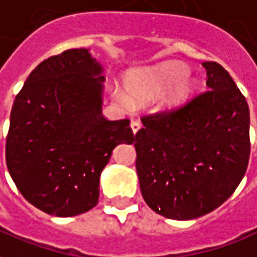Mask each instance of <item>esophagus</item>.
<instances>
[{
    "instance_id": "34e87169",
    "label": "esophagus",
    "mask_w": 257,
    "mask_h": 257,
    "mask_svg": "<svg viewBox=\"0 0 257 257\" xmlns=\"http://www.w3.org/2000/svg\"><path fill=\"white\" fill-rule=\"evenodd\" d=\"M131 128H132V132H134V134H136L139 129L142 128V123H140V121H139V119H132V121H131Z\"/></svg>"
}]
</instances>
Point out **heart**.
Segmentation results:
<instances>
[{
	"instance_id": "obj_1",
	"label": "heart",
	"mask_w": 257,
	"mask_h": 257,
	"mask_svg": "<svg viewBox=\"0 0 257 257\" xmlns=\"http://www.w3.org/2000/svg\"><path fill=\"white\" fill-rule=\"evenodd\" d=\"M187 72V66L180 62H163L131 76L129 92L136 99L147 100L172 83L162 96L161 104L165 109H174L185 103L196 90V81L188 76Z\"/></svg>"
}]
</instances>
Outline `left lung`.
Masks as SVG:
<instances>
[{
    "label": "left lung",
    "mask_w": 257,
    "mask_h": 257,
    "mask_svg": "<svg viewBox=\"0 0 257 257\" xmlns=\"http://www.w3.org/2000/svg\"><path fill=\"white\" fill-rule=\"evenodd\" d=\"M208 90L142 117L136 170L147 206L169 219L206 215L231 196L250 154L249 107L229 72L207 61Z\"/></svg>",
    "instance_id": "1"
}]
</instances>
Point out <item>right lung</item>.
Returning a JSON list of instances; mask_svg holds the SVG:
<instances>
[{
    "label": "right lung",
    "instance_id": "add662e5",
    "mask_svg": "<svg viewBox=\"0 0 257 257\" xmlns=\"http://www.w3.org/2000/svg\"><path fill=\"white\" fill-rule=\"evenodd\" d=\"M100 72L88 50L69 49L42 61L13 102L8 170L24 199L50 215L94 208L113 148L135 140L128 118L102 115Z\"/></svg>",
    "mask_w": 257,
    "mask_h": 257
}]
</instances>
